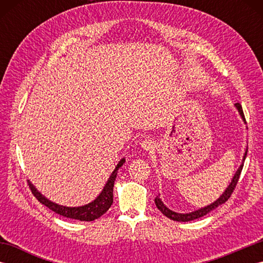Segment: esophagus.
Returning a JSON list of instances; mask_svg holds the SVG:
<instances>
[{"label": "esophagus", "mask_w": 263, "mask_h": 263, "mask_svg": "<svg viewBox=\"0 0 263 263\" xmlns=\"http://www.w3.org/2000/svg\"><path fill=\"white\" fill-rule=\"evenodd\" d=\"M154 142L152 141V140H143L142 142H141V147L144 149V150H150V149H153L154 148Z\"/></svg>", "instance_id": "esophagus-1"}]
</instances>
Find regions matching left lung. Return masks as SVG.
Segmentation results:
<instances>
[{
	"mask_svg": "<svg viewBox=\"0 0 263 263\" xmlns=\"http://www.w3.org/2000/svg\"><path fill=\"white\" fill-rule=\"evenodd\" d=\"M235 106H236V108L238 109L239 114H241L242 119L244 120L245 123H247V121H245V116H244L243 108H242L241 104L236 103ZM247 154H248V150H247V152H245V154H244L243 161L245 160V158H247ZM243 165H244V164H242L241 166H239V168H238L237 172L235 173V175H234L231 184H230V185H228V187L226 189V191L220 195V198L217 199L214 203H211V204H209V205L204 206V208H201V209H199V210H197V211L190 212V214H177V212H174V211L170 210L168 208H166V205H165L163 202H161V200L159 199V195H158V197H156L155 203H156V205H157V208H158L161 212H163V214H164L167 218H170V219H172V220H176V221H191V220H194V219H198V218L203 217V216H205L206 214H209V212H210L211 210L216 209L217 206H219L220 204L225 203L226 201L231 198L232 193L234 192V190H235V187H236V184H237V182H238V180H239V176H241V172H242V168H243Z\"/></svg>",
	"mask_w": 263,
	"mask_h": 263,
	"instance_id": "left-lung-1",
	"label": "left lung"
}]
</instances>
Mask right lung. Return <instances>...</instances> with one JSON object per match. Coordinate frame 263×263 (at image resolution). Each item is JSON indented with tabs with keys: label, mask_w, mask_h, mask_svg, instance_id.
Wrapping results in <instances>:
<instances>
[{
	"label": "right lung",
	"mask_w": 263,
	"mask_h": 263,
	"mask_svg": "<svg viewBox=\"0 0 263 263\" xmlns=\"http://www.w3.org/2000/svg\"><path fill=\"white\" fill-rule=\"evenodd\" d=\"M124 161H125L124 158L120 160V163L117 164L114 172L111 173L109 180L107 181V183H106L102 193L98 195L97 199L93 200L92 202L82 206H74V208H71V206L59 205L57 203L52 202V201H49L45 197H43V195L37 191L35 186H33L30 182H28V184H29V187L31 190V193L33 194V197H35L39 202L43 203L44 205H46L48 209L57 212L58 215H61L66 218H71V219H78L81 221H92L95 219H97V218H99L100 216H103L105 212L110 208L111 203H113L114 182L117 175V171H119L120 167L124 164Z\"/></svg>",
	"instance_id": "right-lung-1"
}]
</instances>
